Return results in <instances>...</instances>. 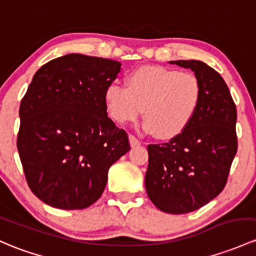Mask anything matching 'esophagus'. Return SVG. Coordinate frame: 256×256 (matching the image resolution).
<instances>
[{
    "label": "esophagus",
    "instance_id": "34e87169",
    "mask_svg": "<svg viewBox=\"0 0 256 256\" xmlns=\"http://www.w3.org/2000/svg\"><path fill=\"white\" fill-rule=\"evenodd\" d=\"M128 140H130V144L131 147H135V146H138L141 142H140V140H137L135 136L134 135H128Z\"/></svg>",
    "mask_w": 256,
    "mask_h": 256
}]
</instances>
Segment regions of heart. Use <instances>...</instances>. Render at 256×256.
I'll list each match as a JSON object with an SVG mask.
<instances>
[{
  "mask_svg": "<svg viewBox=\"0 0 256 256\" xmlns=\"http://www.w3.org/2000/svg\"><path fill=\"white\" fill-rule=\"evenodd\" d=\"M202 88L194 74L162 66H142L126 78V87L108 86L104 103L118 124L132 122L144 108V130L173 138L189 126L200 106Z\"/></svg>",
  "mask_w": 256,
  "mask_h": 256,
  "instance_id": "heart-1",
  "label": "heart"
}]
</instances>
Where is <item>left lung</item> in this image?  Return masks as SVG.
<instances>
[{
	"instance_id": "left-lung-1",
	"label": "left lung",
	"mask_w": 256,
	"mask_h": 256,
	"mask_svg": "<svg viewBox=\"0 0 256 256\" xmlns=\"http://www.w3.org/2000/svg\"><path fill=\"white\" fill-rule=\"evenodd\" d=\"M190 68L202 88L200 106L182 134L148 144L147 195L157 208L182 214L214 200L227 184L238 148L236 108L224 80L198 60L170 61Z\"/></svg>"
}]
</instances>
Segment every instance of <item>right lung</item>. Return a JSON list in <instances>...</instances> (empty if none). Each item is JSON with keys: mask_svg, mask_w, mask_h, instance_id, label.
I'll use <instances>...</instances> for the list:
<instances>
[{"mask_svg": "<svg viewBox=\"0 0 256 256\" xmlns=\"http://www.w3.org/2000/svg\"><path fill=\"white\" fill-rule=\"evenodd\" d=\"M120 70L118 61L70 54L34 74L20 102L17 148L28 186L42 202L90 206L110 166L130 150L128 134L108 118L104 103Z\"/></svg>", "mask_w": 256, "mask_h": 256, "instance_id": "add662e5", "label": "right lung"}]
</instances>
